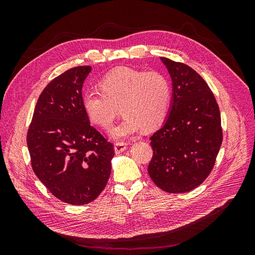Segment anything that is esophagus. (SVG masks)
I'll return each mask as SVG.
<instances>
[{
  "mask_svg": "<svg viewBox=\"0 0 255 255\" xmlns=\"http://www.w3.org/2000/svg\"><path fill=\"white\" fill-rule=\"evenodd\" d=\"M127 145H128L127 142H116L115 143V152L117 154L122 153L127 149Z\"/></svg>",
  "mask_w": 255,
  "mask_h": 255,
  "instance_id": "obj_1",
  "label": "esophagus"
}]
</instances>
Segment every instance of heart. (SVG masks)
Segmentation results:
<instances>
[{"label": "heart", "instance_id": "heart-1", "mask_svg": "<svg viewBox=\"0 0 255 255\" xmlns=\"http://www.w3.org/2000/svg\"><path fill=\"white\" fill-rule=\"evenodd\" d=\"M100 89L83 95L84 111L95 125L109 128L120 106L125 117L112 129L116 139L133 135L141 128L151 130L159 127L170 109V82L157 71L117 69L104 76Z\"/></svg>", "mask_w": 255, "mask_h": 255}]
</instances>
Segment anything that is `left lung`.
<instances>
[{
    "label": "left lung",
    "instance_id": "8db88e82",
    "mask_svg": "<svg viewBox=\"0 0 255 255\" xmlns=\"http://www.w3.org/2000/svg\"><path fill=\"white\" fill-rule=\"evenodd\" d=\"M172 80V104L165 125L151 137L149 175L170 194L188 192L212 172L222 143L217 101L203 78L179 61L160 57Z\"/></svg>",
    "mask_w": 255,
    "mask_h": 255
}]
</instances>
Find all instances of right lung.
I'll return each instance as SVG.
<instances>
[{"label": "right lung", "mask_w": 255, "mask_h": 255, "mask_svg": "<svg viewBox=\"0 0 255 255\" xmlns=\"http://www.w3.org/2000/svg\"><path fill=\"white\" fill-rule=\"evenodd\" d=\"M91 71L80 66L52 80L38 99L27 130L32 168L60 201L84 205L96 200L111 175L114 144L90 126L82 87Z\"/></svg>", "instance_id": "right-lung-1"}]
</instances>
